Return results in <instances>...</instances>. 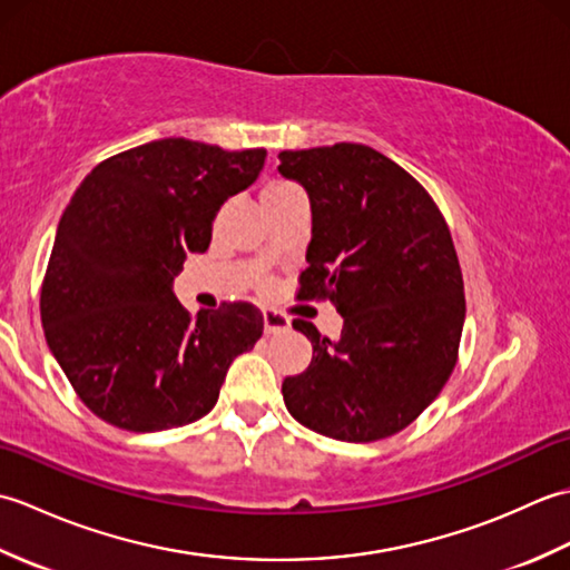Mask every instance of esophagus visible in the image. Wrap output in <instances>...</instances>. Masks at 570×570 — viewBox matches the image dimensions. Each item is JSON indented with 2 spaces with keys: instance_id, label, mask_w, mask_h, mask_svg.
Listing matches in <instances>:
<instances>
[{
  "instance_id": "1",
  "label": "esophagus",
  "mask_w": 570,
  "mask_h": 570,
  "mask_svg": "<svg viewBox=\"0 0 570 570\" xmlns=\"http://www.w3.org/2000/svg\"><path fill=\"white\" fill-rule=\"evenodd\" d=\"M262 316H264V331L269 335L272 333H284V331H288V325H292L284 313H278V311H264Z\"/></svg>"
}]
</instances>
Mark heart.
<instances>
[{
  "instance_id": "b5f03b06",
  "label": "heart",
  "mask_w": 570,
  "mask_h": 570,
  "mask_svg": "<svg viewBox=\"0 0 570 570\" xmlns=\"http://www.w3.org/2000/svg\"><path fill=\"white\" fill-rule=\"evenodd\" d=\"M294 190H298V188L292 186V184H284V180H269V184L262 188V203L272 200V198L288 196V193H294Z\"/></svg>"
}]
</instances>
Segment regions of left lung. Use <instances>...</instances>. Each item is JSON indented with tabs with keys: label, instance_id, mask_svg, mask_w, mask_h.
I'll return each mask as SVG.
<instances>
[{
	"label": "left lung",
	"instance_id": "left-lung-1",
	"mask_svg": "<svg viewBox=\"0 0 570 570\" xmlns=\"http://www.w3.org/2000/svg\"><path fill=\"white\" fill-rule=\"evenodd\" d=\"M278 161L313 215L298 298H328L343 316L337 341L294 321L313 360L284 380V404L328 439H386L439 396L458 362L465 294L451 229L426 188L365 144L282 151Z\"/></svg>",
	"mask_w": 570,
	"mask_h": 570
}]
</instances>
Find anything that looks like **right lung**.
Masks as SVG:
<instances>
[{"instance_id": "right-lung-1", "label": "right lung", "mask_w": 570, "mask_h": 570, "mask_svg": "<svg viewBox=\"0 0 570 570\" xmlns=\"http://www.w3.org/2000/svg\"><path fill=\"white\" fill-rule=\"evenodd\" d=\"M264 149L225 151L184 137L110 156L60 217L41 286L46 343L80 402L117 429L198 421L227 367L262 337L247 301L188 313L174 276L205 252L220 205L257 180Z\"/></svg>"}]
</instances>
